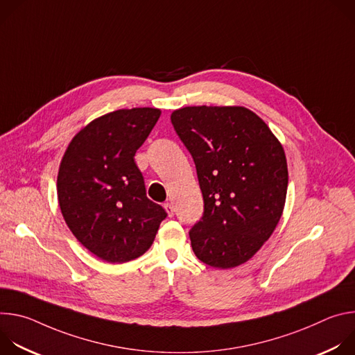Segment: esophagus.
Here are the masks:
<instances>
[{"label": "esophagus", "mask_w": 355, "mask_h": 355, "mask_svg": "<svg viewBox=\"0 0 355 355\" xmlns=\"http://www.w3.org/2000/svg\"><path fill=\"white\" fill-rule=\"evenodd\" d=\"M164 209L167 211V214H168L170 218L174 216V212H175V211H174V207L170 204V202H167V204H164Z\"/></svg>", "instance_id": "34e87169"}]
</instances>
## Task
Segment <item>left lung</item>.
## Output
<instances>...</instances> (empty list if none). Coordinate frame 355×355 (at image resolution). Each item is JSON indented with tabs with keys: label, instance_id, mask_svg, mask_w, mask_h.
Listing matches in <instances>:
<instances>
[{
	"label": "left lung",
	"instance_id": "1",
	"mask_svg": "<svg viewBox=\"0 0 355 355\" xmlns=\"http://www.w3.org/2000/svg\"><path fill=\"white\" fill-rule=\"evenodd\" d=\"M171 123L191 153L204 215L189 230L195 256L214 268L250 260L275 230L286 198L284 148L244 107H185Z\"/></svg>",
	"mask_w": 355,
	"mask_h": 355
}]
</instances>
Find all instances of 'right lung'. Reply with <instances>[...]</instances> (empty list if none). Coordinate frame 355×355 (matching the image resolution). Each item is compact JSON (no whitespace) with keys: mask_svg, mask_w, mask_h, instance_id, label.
Listing matches in <instances>:
<instances>
[{"mask_svg":"<svg viewBox=\"0 0 355 355\" xmlns=\"http://www.w3.org/2000/svg\"><path fill=\"white\" fill-rule=\"evenodd\" d=\"M160 114L132 108L99 116L73 137L62 159L58 198L63 218L76 239L107 263L144 254L167 216L146 196L135 163Z\"/></svg>","mask_w":355,"mask_h":355,"instance_id":"right-lung-1","label":"right lung"}]
</instances>
